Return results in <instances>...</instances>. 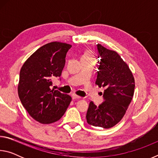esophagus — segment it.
Masks as SVG:
<instances>
[{
  "mask_svg": "<svg viewBox=\"0 0 158 158\" xmlns=\"http://www.w3.org/2000/svg\"><path fill=\"white\" fill-rule=\"evenodd\" d=\"M72 98H73V99H80V98H81V97H80V96H78V95H75V94H73L72 95Z\"/></svg>",
  "mask_w": 158,
  "mask_h": 158,
  "instance_id": "esophagus-1",
  "label": "esophagus"
}]
</instances>
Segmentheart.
<instances>
[{
  "instance_id": "heart-1",
  "label": "heart",
  "mask_w": 158,
  "mask_h": 158,
  "mask_svg": "<svg viewBox=\"0 0 158 158\" xmlns=\"http://www.w3.org/2000/svg\"><path fill=\"white\" fill-rule=\"evenodd\" d=\"M87 57H93L92 53L90 52H86L83 54L81 58H87Z\"/></svg>"
}]
</instances>
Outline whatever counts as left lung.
Returning a JSON list of instances; mask_svg holds the SVG:
<instances>
[{
	"label": "left lung",
	"mask_w": 158,
	"mask_h": 158,
	"mask_svg": "<svg viewBox=\"0 0 158 158\" xmlns=\"http://www.w3.org/2000/svg\"><path fill=\"white\" fill-rule=\"evenodd\" d=\"M97 48L100 61L95 84L105 88V101L98 106L90 102L86 120L93 126L108 129L121 121L125 114L134 95L135 79L118 53L100 44H97Z\"/></svg>",
	"instance_id": "1"
}]
</instances>
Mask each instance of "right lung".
<instances>
[{"mask_svg":"<svg viewBox=\"0 0 158 158\" xmlns=\"http://www.w3.org/2000/svg\"><path fill=\"white\" fill-rule=\"evenodd\" d=\"M71 47L59 42L46 44L21 67L19 97L30 116L40 123L49 124L60 119L72 100L69 95L52 89L53 79L60 77L66 53Z\"/></svg>","mask_w":158,"mask_h":158,"instance_id":"obj_1","label":"right lung"}]
</instances>
